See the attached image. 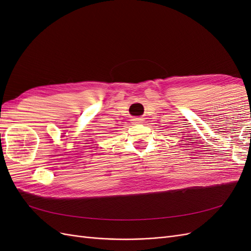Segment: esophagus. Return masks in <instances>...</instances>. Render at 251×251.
<instances>
[{
    "mask_svg": "<svg viewBox=\"0 0 251 251\" xmlns=\"http://www.w3.org/2000/svg\"><path fill=\"white\" fill-rule=\"evenodd\" d=\"M135 121H136V123H140L141 119H140V118H137V119H135Z\"/></svg>",
    "mask_w": 251,
    "mask_h": 251,
    "instance_id": "esophagus-1",
    "label": "esophagus"
}]
</instances>
